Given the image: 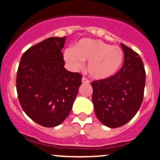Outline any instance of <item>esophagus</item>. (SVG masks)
I'll list each match as a JSON object with an SVG mask.
<instances>
[{"instance_id": "1", "label": "esophagus", "mask_w": 160, "mask_h": 160, "mask_svg": "<svg viewBox=\"0 0 160 160\" xmlns=\"http://www.w3.org/2000/svg\"><path fill=\"white\" fill-rule=\"evenodd\" d=\"M82 83H89V80H88V79H86L85 77H83V78H82Z\"/></svg>"}]
</instances>
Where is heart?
I'll return each instance as SVG.
<instances>
[{
  "label": "heart",
  "instance_id": "heart-1",
  "mask_svg": "<svg viewBox=\"0 0 160 160\" xmlns=\"http://www.w3.org/2000/svg\"><path fill=\"white\" fill-rule=\"evenodd\" d=\"M66 62L73 69H78L82 63L88 61L86 71L97 80L114 77L121 68L123 52L117 45H110L100 40L82 39L72 49L64 52Z\"/></svg>",
  "mask_w": 160,
  "mask_h": 160
}]
</instances>
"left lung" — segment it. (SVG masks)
Segmentation results:
<instances>
[{
	"label": "left lung",
	"mask_w": 160,
	"mask_h": 160,
	"mask_svg": "<svg viewBox=\"0 0 160 160\" xmlns=\"http://www.w3.org/2000/svg\"><path fill=\"white\" fill-rule=\"evenodd\" d=\"M121 47L124 62L120 70L111 78L92 82L96 117L111 128L123 126L137 113L146 80L143 60L130 48L123 44Z\"/></svg>",
	"instance_id": "obj_1"
}]
</instances>
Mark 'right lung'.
Returning <instances> with one entry per match:
<instances>
[{"instance_id": "obj_1", "label": "right lung", "mask_w": 160, "mask_h": 160, "mask_svg": "<svg viewBox=\"0 0 160 160\" xmlns=\"http://www.w3.org/2000/svg\"><path fill=\"white\" fill-rule=\"evenodd\" d=\"M66 37H49L28 48L21 58L17 91L21 108L46 128L68 116L81 85L82 76L65 69L61 49Z\"/></svg>"}]
</instances>
